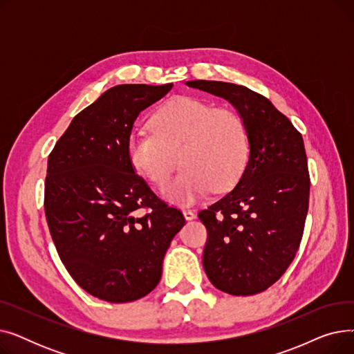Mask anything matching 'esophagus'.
<instances>
[{"label": "esophagus", "mask_w": 354, "mask_h": 354, "mask_svg": "<svg viewBox=\"0 0 354 354\" xmlns=\"http://www.w3.org/2000/svg\"><path fill=\"white\" fill-rule=\"evenodd\" d=\"M182 214H183V216H185V219H187V221H191V219H194L196 216L192 209H183Z\"/></svg>", "instance_id": "34e87169"}]
</instances>
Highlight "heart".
<instances>
[{
  "label": "heart",
  "mask_w": 354,
  "mask_h": 354,
  "mask_svg": "<svg viewBox=\"0 0 354 354\" xmlns=\"http://www.w3.org/2000/svg\"><path fill=\"white\" fill-rule=\"evenodd\" d=\"M151 126L130 135L129 160L138 174L163 187L179 158L182 169L166 189L174 201L189 203L211 185L216 191L230 188L245 169L248 127L232 109L176 96L156 109Z\"/></svg>",
  "instance_id": "1"
}]
</instances>
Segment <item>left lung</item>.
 <instances>
[{
    "instance_id": "left-lung-1",
    "label": "left lung",
    "mask_w": 354,
    "mask_h": 354,
    "mask_svg": "<svg viewBox=\"0 0 354 354\" xmlns=\"http://www.w3.org/2000/svg\"><path fill=\"white\" fill-rule=\"evenodd\" d=\"M187 84L228 100L248 127L243 176L198 216L208 231L202 264L209 281L232 295H254L286 272L301 243L310 195L304 142L287 116L245 86Z\"/></svg>"
}]
</instances>
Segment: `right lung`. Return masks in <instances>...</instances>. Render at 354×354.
<instances>
[{"instance_id":"obj_1","label":"right lung","mask_w":354,"mask_h":354,"mask_svg":"<svg viewBox=\"0 0 354 354\" xmlns=\"http://www.w3.org/2000/svg\"><path fill=\"white\" fill-rule=\"evenodd\" d=\"M119 84L74 116L47 162L44 211L62 263L84 291L109 303L142 299L185 224L135 172L127 140L146 107L172 88Z\"/></svg>"}]
</instances>
